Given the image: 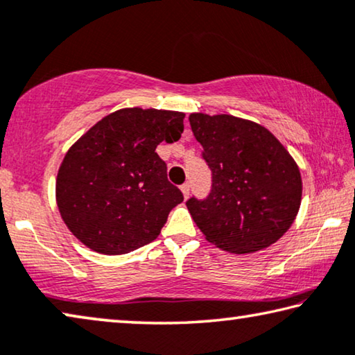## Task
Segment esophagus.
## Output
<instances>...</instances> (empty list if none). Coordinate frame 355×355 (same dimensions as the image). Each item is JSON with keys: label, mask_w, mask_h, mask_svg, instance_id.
Here are the masks:
<instances>
[{"label": "esophagus", "mask_w": 355, "mask_h": 355, "mask_svg": "<svg viewBox=\"0 0 355 355\" xmlns=\"http://www.w3.org/2000/svg\"><path fill=\"white\" fill-rule=\"evenodd\" d=\"M180 189H182L183 198L188 199V198H189V193H191V184H189V183H183L182 188H180Z\"/></svg>", "instance_id": "1"}]
</instances>
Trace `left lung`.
Listing matches in <instances>:
<instances>
[{
  "label": "left lung",
  "mask_w": 355,
  "mask_h": 355,
  "mask_svg": "<svg viewBox=\"0 0 355 355\" xmlns=\"http://www.w3.org/2000/svg\"><path fill=\"white\" fill-rule=\"evenodd\" d=\"M189 125L211 171L207 199L187 207L210 243L235 254L273 245L302 202L294 157L267 128L232 115L191 114Z\"/></svg>",
  "instance_id": "8db88e82"
}]
</instances>
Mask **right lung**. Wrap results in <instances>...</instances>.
<instances>
[{
	"mask_svg": "<svg viewBox=\"0 0 355 355\" xmlns=\"http://www.w3.org/2000/svg\"><path fill=\"white\" fill-rule=\"evenodd\" d=\"M184 114L121 109L67 150L56 177V204L67 229L101 254H126L153 241L183 194L156 153L177 142Z\"/></svg>",
	"mask_w": 355,
	"mask_h": 355,
	"instance_id": "add662e5",
	"label": "right lung"
}]
</instances>
